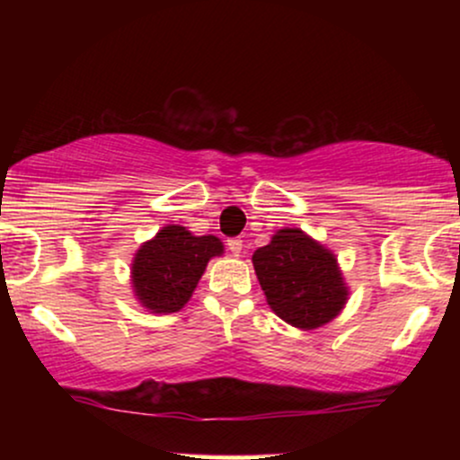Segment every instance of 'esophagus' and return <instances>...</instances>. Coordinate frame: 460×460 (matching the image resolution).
Segmentation results:
<instances>
[{"instance_id": "1", "label": "esophagus", "mask_w": 460, "mask_h": 460, "mask_svg": "<svg viewBox=\"0 0 460 460\" xmlns=\"http://www.w3.org/2000/svg\"><path fill=\"white\" fill-rule=\"evenodd\" d=\"M226 246H229V251L234 252V255H240L242 246H244V242H242L240 237H231V240H226Z\"/></svg>"}]
</instances>
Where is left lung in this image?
<instances>
[{"label":"left lung","instance_id":"left-lung-1","mask_svg":"<svg viewBox=\"0 0 460 460\" xmlns=\"http://www.w3.org/2000/svg\"><path fill=\"white\" fill-rule=\"evenodd\" d=\"M252 266L279 318L296 329H318L340 315L348 288L337 257L300 229H279L257 248Z\"/></svg>","mask_w":460,"mask_h":460}]
</instances>
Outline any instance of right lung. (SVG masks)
Returning <instances> with one entry per match:
<instances>
[{"instance_id":"right-lung-1","label":"right lung","mask_w":460,"mask_h":460,"mask_svg":"<svg viewBox=\"0 0 460 460\" xmlns=\"http://www.w3.org/2000/svg\"><path fill=\"white\" fill-rule=\"evenodd\" d=\"M223 251L216 235H192L179 225L164 226L138 248L131 263L136 298L153 314H175L192 296L208 261Z\"/></svg>"}]
</instances>
